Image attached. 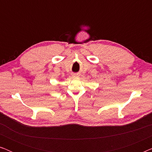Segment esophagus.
I'll return each mask as SVG.
<instances>
[{
	"label": "esophagus",
	"instance_id": "1",
	"mask_svg": "<svg viewBox=\"0 0 152 152\" xmlns=\"http://www.w3.org/2000/svg\"><path fill=\"white\" fill-rule=\"evenodd\" d=\"M80 77V75H79L78 74L75 73V74L72 75V77Z\"/></svg>",
	"mask_w": 152,
	"mask_h": 152
}]
</instances>
